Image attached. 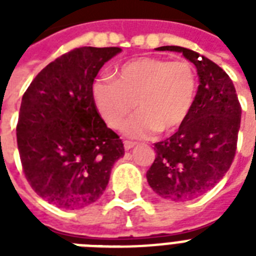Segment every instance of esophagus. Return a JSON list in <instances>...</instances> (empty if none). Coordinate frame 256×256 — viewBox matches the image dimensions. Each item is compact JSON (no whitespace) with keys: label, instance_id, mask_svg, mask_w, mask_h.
<instances>
[{"label":"esophagus","instance_id":"esophagus-1","mask_svg":"<svg viewBox=\"0 0 256 256\" xmlns=\"http://www.w3.org/2000/svg\"><path fill=\"white\" fill-rule=\"evenodd\" d=\"M136 142H132V140H124V150H132L134 146H136Z\"/></svg>","mask_w":256,"mask_h":256}]
</instances>
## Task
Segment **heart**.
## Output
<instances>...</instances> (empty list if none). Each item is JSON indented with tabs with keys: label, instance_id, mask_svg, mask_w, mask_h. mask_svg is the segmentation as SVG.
Here are the masks:
<instances>
[{
	"label": "heart",
	"instance_id": "heart-1",
	"mask_svg": "<svg viewBox=\"0 0 256 256\" xmlns=\"http://www.w3.org/2000/svg\"><path fill=\"white\" fill-rule=\"evenodd\" d=\"M198 80L188 61L140 57L124 62L116 80H102L92 88L96 110L112 128H120L136 108L140 112L124 124L126 136L148 138L178 130L194 108Z\"/></svg>",
	"mask_w": 256,
	"mask_h": 256
}]
</instances>
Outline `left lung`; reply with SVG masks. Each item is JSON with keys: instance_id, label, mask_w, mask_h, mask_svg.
<instances>
[{"instance_id": "left-lung-1", "label": "left lung", "mask_w": 256, "mask_h": 256, "mask_svg": "<svg viewBox=\"0 0 256 256\" xmlns=\"http://www.w3.org/2000/svg\"><path fill=\"white\" fill-rule=\"evenodd\" d=\"M156 50L182 53L198 72L190 116L175 134L154 144L156 160L146 174L160 196L184 202L211 190L228 171L236 152L242 108L234 84L215 62L180 46Z\"/></svg>"}]
</instances>
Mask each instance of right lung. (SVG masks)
<instances>
[{
  "instance_id": "1",
  "label": "right lung",
  "mask_w": 256,
  "mask_h": 256,
  "mask_svg": "<svg viewBox=\"0 0 256 256\" xmlns=\"http://www.w3.org/2000/svg\"><path fill=\"white\" fill-rule=\"evenodd\" d=\"M120 48L84 46L58 57L22 96L17 144L30 186L46 202L77 210L100 199L122 140L96 110L92 82Z\"/></svg>"
}]
</instances>
